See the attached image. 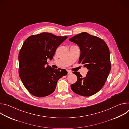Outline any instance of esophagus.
<instances>
[{
  "instance_id": "34e87169",
  "label": "esophagus",
  "mask_w": 129,
  "mask_h": 129,
  "mask_svg": "<svg viewBox=\"0 0 129 129\" xmlns=\"http://www.w3.org/2000/svg\"><path fill=\"white\" fill-rule=\"evenodd\" d=\"M68 75H70L72 73V71H70V70H68Z\"/></svg>"
}]
</instances>
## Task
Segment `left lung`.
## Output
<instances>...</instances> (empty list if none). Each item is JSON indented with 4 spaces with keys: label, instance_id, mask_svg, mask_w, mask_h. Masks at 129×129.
Returning <instances> with one entry per match:
<instances>
[{
    "label": "left lung",
    "instance_id": "obj_1",
    "mask_svg": "<svg viewBox=\"0 0 129 129\" xmlns=\"http://www.w3.org/2000/svg\"><path fill=\"white\" fill-rule=\"evenodd\" d=\"M69 40L79 47V63L88 70L85 78L79 72H73L78 80L70 86L71 89L83 96L92 95L103 88L111 70L109 49L102 39L86 32L77 35Z\"/></svg>",
    "mask_w": 129,
    "mask_h": 129
}]
</instances>
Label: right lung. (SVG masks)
Segmentation results:
<instances>
[{
  "label": "right lung",
  "mask_w": 129,
  "mask_h": 129,
  "mask_svg": "<svg viewBox=\"0 0 129 129\" xmlns=\"http://www.w3.org/2000/svg\"><path fill=\"white\" fill-rule=\"evenodd\" d=\"M67 36H57L49 33L29 36L24 41L18 56L19 75L26 89L37 97H45L51 94L58 81L67 75V71L54 69L48 65L58 47Z\"/></svg>",
  "instance_id": "1"
}]
</instances>
